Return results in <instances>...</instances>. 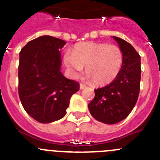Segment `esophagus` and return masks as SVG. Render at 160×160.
<instances>
[{
  "instance_id": "1",
  "label": "esophagus",
  "mask_w": 160,
  "mask_h": 160,
  "mask_svg": "<svg viewBox=\"0 0 160 160\" xmlns=\"http://www.w3.org/2000/svg\"><path fill=\"white\" fill-rule=\"evenodd\" d=\"M86 87H87L86 85L82 84V83H80V89H81V90H83L84 88H86Z\"/></svg>"
}]
</instances>
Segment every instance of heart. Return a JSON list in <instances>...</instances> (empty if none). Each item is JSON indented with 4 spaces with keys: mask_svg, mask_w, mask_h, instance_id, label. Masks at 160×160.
Here are the masks:
<instances>
[{
    "mask_svg": "<svg viewBox=\"0 0 160 160\" xmlns=\"http://www.w3.org/2000/svg\"><path fill=\"white\" fill-rule=\"evenodd\" d=\"M65 63L75 73L87 67V74L98 86L111 83L118 75L123 62L119 47L100 42H82L65 54Z\"/></svg>",
    "mask_w": 160,
    "mask_h": 160,
    "instance_id": "obj_1",
    "label": "heart"
}]
</instances>
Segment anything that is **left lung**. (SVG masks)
<instances>
[{
  "label": "left lung",
  "instance_id": "1",
  "mask_svg": "<svg viewBox=\"0 0 160 160\" xmlns=\"http://www.w3.org/2000/svg\"><path fill=\"white\" fill-rule=\"evenodd\" d=\"M113 38L123 54L122 69L110 84L94 90V99L88 104L90 114L106 124H115L127 118L135 107L140 90V56L128 42Z\"/></svg>",
  "mask_w": 160,
  "mask_h": 160
}]
</instances>
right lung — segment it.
Segmentation results:
<instances>
[{"label": "right lung", "mask_w": 160, "mask_h": 160, "mask_svg": "<svg viewBox=\"0 0 160 160\" xmlns=\"http://www.w3.org/2000/svg\"><path fill=\"white\" fill-rule=\"evenodd\" d=\"M66 42L42 36L28 42L20 52L18 94L25 111L36 121L49 123L66 115L70 99L79 83L61 72V53Z\"/></svg>", "instance_id": "obj_1"}]
</instances>
